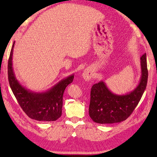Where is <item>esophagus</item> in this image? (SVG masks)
<instances>
[{
	"label": "esophagus",
	"mask_w": 157,
	"mask_h": 157,
	"mask_svg": "<svg viewBox=\"0 0 157 157\" xmlns=\"http://www.w3.org/2000/svg\"><path fill=\"white\" fill-rule=\"evenodd\" d=\"M83 78H84L85 80H90L92 78V72L90 70H85L82 74Z\"/></svg>",
	"instance_id": "esophagus-1"
}]
</instances>
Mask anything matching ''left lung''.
Instances as JSON below:
<instances>
[{"mask_svg": "<svg viewBox=\"0 0 157 157\" xmlns=\"http://www.w3.org/2000/svg\"><path fill=\"white\" fill-rule=\"evenodd\" d=\"M140 60V82L137 87L128 94H113L102 81L92 86L89 115L94 122L101 124L119 123L125 121L134 111L144 94L148 81L146 53L141 56Z\"/></svg>", "mask_w": 157, "mask_h": 157, "instance_id": "1", "label": "left lung"}]
</instances>
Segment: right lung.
<instances>
[{"label":"right lung","instance_id":"obj_1","mask_svg":"<svg viewBox=\"0 0 157 157\" xmlns=\"http://www.w3.org/2000/svg\"><path fill=\"white\" fill-rule=\"evenodd\" d=\"M14 44L13 42L8 62V79L13 94L29 118L43 121H56L62 115L63 93L67 86L73 82L74 75L62 79L45 92L29 90L19 84L13 71L12 56Z\"/></svg>","mask_w":157,"mask_h":157}]
</instances>
